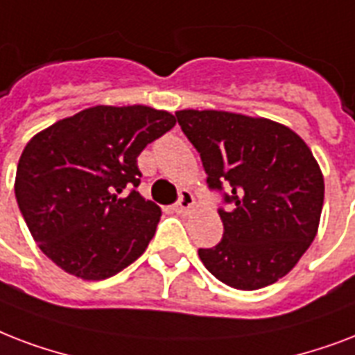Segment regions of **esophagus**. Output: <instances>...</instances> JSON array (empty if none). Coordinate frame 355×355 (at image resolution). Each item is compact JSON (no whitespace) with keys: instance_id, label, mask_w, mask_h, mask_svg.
Instances as JSON below:
<instances>
[{"instance_id":"1","label":"esophagus","mask_w":355,"mask_h":355,"mask_svg":"<svg viewBox=\"0 0 355 355\" xmlns=\"http://www.w3.org/2000/svg\"><path fill=\"white\" fill-rule=\"evenodd\" d=\"M192 205H194V198H192V194L189 191H183L180 196V202L174 205V211L178 215H187V213L191 211Z\"/></svg>"}]
</instances>
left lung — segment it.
Segmentation results:
<instances>
[{
  "label": "left lung",
  "instance_id": "8db88e82",
  "mask_svg": "<svg viewBox=\"0 0 355 355\" xmlns=\"http://www.w3.org/2000/svg\"><path fill=\"white\" fill-rule=\"evenodd\" d=\"M200 152L211 189H230L224 237L198 250L216 279L255 291L287 276L317 237L324 178L300 135L261 116L227 111L175 112Z\"/></svg>",
  "mask_w": 355,
  "mask_h": 355
}]
</instances>
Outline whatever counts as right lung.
<instances>
[{
	"mask_svg": "<svg viewBox=\"0 0 355 355\" xmlns=\"http://www.w3.org/2000/svg\"><path fill=\"white\" fill-rule=\"evenodd\" d=\"M175 125L148 105H96L42 129L24 148L15 194L35 243L68 274L98 282L139 259L161 209L139 191L137 157Z\"/></svg>",
	"mask_w": 355,
	"mask_h": 355,
	"instance_id": "1",
	"label": "right lung"
}]
</instances>
